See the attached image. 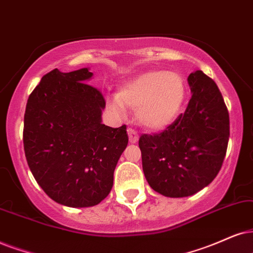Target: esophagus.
Returning <instances> with one entry per match:
<instances>
[{
    "label": "esophagus",
    "instance_id": "obj_1",
    "mask_svg": "<svg viewBox=\"0 0 253 253\" xmlns=\"http://www.w3.org/2000/svg\"><path fill=\"white\" fill-rule=\"evenodd\" d=\"M127 133H128L129 142L130 143H136L137 140H139V134H137L136 130H134L132 128H128V129H127Z\"/></svg>",
    "mask_w": 253,
    "mask_h": 253
}]
</instances>
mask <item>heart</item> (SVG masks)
<instances>
[{"mask_svg": "<svg viewBox=\"0 0 253 253\" xmlns=\"http://www.w3.org/2000/svg\"><path fill=\"white\" fill-rule=\"evenodd\" d=\"M184 97V83L180 75L149 70L125 82L118 94L108 98L107 103L117 117L124 118L126 107H129L135 110L141 126L160 130L176 119Z\"/></svg>", "mask_w": 253, "mask_h": 253, "instance_id": "1", "label": "heart"}]
</instances>
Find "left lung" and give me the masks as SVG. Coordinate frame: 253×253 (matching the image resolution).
I'll list each match as a JSON object with an SVG mask.
<instances>
[{"label":"left lung","instance_id":"8db88e82","mask_svg":"<svg viewBox=\"0 0 253 253\" xmlns=\"http://www.w3.org/2000/svg\"><path fill=\"white\" fill-rule=\"evenodd\" d=\"M187 110L167 129L139 140L148 184L167 197H187L217 176L230 135L229 112L216 83L202 71L188 77Z\"/></svg>","mask_w":253,"mask_h":253}]
</instances>
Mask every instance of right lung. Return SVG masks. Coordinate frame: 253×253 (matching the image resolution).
Listing matches in <instances>:
<instances>
[{
	"label": "right lung",
	"instance_id": "add662e5",
	"mask_svg": "<svg viewBox=\"0 0 253 253\" xmlns=\"http://www.w3.org/2000/svg\"><path fill=\"white\" fill-rule=\"evenodd\" d=\"M84 68L46 73L29 95L24 114L25 158L35 180L57 203L97 206L110 194L128 143L126 126L101 123L105 99L88 85Z\"/></svg>",
	"mask_w": 253,
	"mask_h": 253
}]
</instances>
